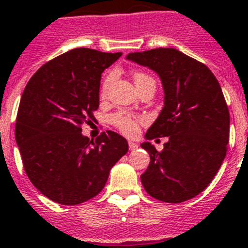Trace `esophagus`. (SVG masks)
I'll return each instance as SVG.
<instances>
[{"label":"esophagus","instance_id":"esophagus-1","mask_svg":"<svg viewBox=\"0 0 248 248\" xmlns=\"http://www.w3.org/2000/svg\"><path fill=\"white\" fill-rule=\"evenodd\" d=\"M128 148H130V150H136L139 148V145L134 141H128Z\"/></svg>","mask_w":248,"mask_h":248}]
</instances>
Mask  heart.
I'll return each instance as SVG.
<instances>
[{
    "label": "heart",
    "mask_w": 248,
    "mask_h": 248,
    "mask_svg": "<svg viewBox=\"0 0 248 248\" xmlns=\"http://www.w3.org/2000/svg\"><path fill=\"white\" fill-rule=\"evenodd\" d=\"M113 80V75L112 74H108L106 78H103L102 81V85H100V96L104 98L107 95V92L109 89L110 82ZM153 80V78L145 74L141 71L134 72V81L136 84V86L142 84L145 81H150ZM110 124H113L114 127H117L118 130L122 132V134L127 135V136H134L139 132V128H140V124H142L145 122V120L140 116H135V114H131L128 112H117V113H113L109 117Z\"/></svg>",
    "instance_id": "1"
}]
</instances>
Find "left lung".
<instances>
[{"label": "left lung", "instance_id": "obj_1", "mask_svg": "<svg viewBox=\"0 0 248 248\" xmlns=\"http://www.w3.org/2000/svg\"><path fill=\"white\" fill-rule=\"evenodd\" d=\"M127 60L152 68L162 80L164 107L146 140L166 138L150 155L141 182L149 195L164 202H183L206 188L218 173L229 141V110L222 88L204 63L174 48L127 54Z\"/></svg>", "mask_w": 248, "mask_h": 248}]
</instances>
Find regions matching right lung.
I'll list each match as a JSON object with an SVG mask.
<instances>
[{"instance_id": "1", "label": "right lung", "mask_w": 248, "mask_h": 248, "mask_svg": "<svg viewBox=\"0 0 248 248\" xmlns=\"http://www.w3.org/2000/svg\"><path fill=\"white\" fill-rule=\"evenodd\" d=\"M121 54L75 48L42 66L24 89L15 126L24 170L57 204L78 205L96 196L110 168L128 152L117 132H102L95 140L81 134V124L99 107L102 72Z\"/></svg>"}]
</instances>
